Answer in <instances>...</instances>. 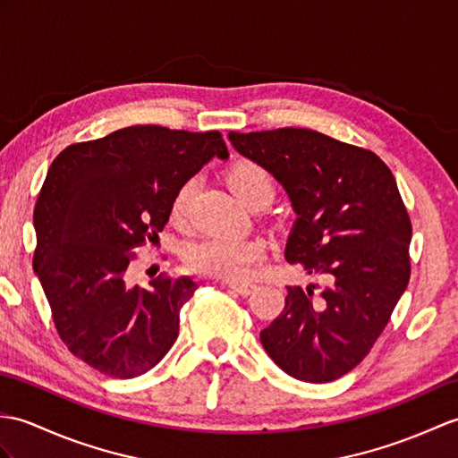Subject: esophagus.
I'll return each instance as SVG.
<instances>
[{
  "instance_id": "esophagus-1",
  "label": "esophagus",
  "mask_w": 458,
  "mask_h": 458,
  "mask_svg": "<svg viewBox=\"0 0 458 458\" xmlns=\"http://www.w3.org/2000/svg\"><path fill=\"white\" fill-rule=\"evenodd\" d=\"M228 289H232V291H236L238 294H242V296H248V294H251V291L255 289V284L253 283H236V281H226L225 283Z\"/></svg>"
}]
</instances>
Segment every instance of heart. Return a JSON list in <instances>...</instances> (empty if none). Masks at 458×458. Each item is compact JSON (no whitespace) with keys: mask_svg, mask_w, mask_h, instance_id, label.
<instances>
[{"mask_svg":"<svg viewBox=\"0 0 458 458\" xmlns=\"http://www.w3.org/2000/svg\"><path fill=\"white\" fill-rule=\"evenodd\" d=\"M232 189L248 207L258 205L263 199L275 197V181L271 174L258 162H238L232 167L228 175ZM197 189V179L191 177L179 185L172 199V220L175 225H185L189 215V205L193 200ZM267 246L258 236L248 238H226V236H207L193 243H189L185 250V265L207 277L218 279H243L248 277L255 263L265 258Z\"/></svg>","mask_w":458,"mask_h":458,"instance_id":"obj_1","label":"heart"}]
</instances>
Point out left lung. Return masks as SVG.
I'll use <instances>...</instances> for the list:
<instances>
[{
  "instance_id": "obj_1",
  "label": "left lung",
  "mask_w": 458,
  "mask_h": 458,
  "mask_svg": "<svg viewBox=\"0 0 458 458\" xmlns=\"http://www.w3.org/2000/svg\"><path fill=\"white\" fill-rule=\"evenodd\" d=\"M228 136L293 200L284 259L324 281L289 286L261 344L286 375L332 382L369 355L410 283L411 222L396 179L375 152L318 131Z\"/></svg>"
}]
</instances>
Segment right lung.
<instances>
[{
	"instance_id": "obj_1",
	"label": "right lung",
	"mask_w": 458,
	"mask_h": 458,
	"mask_svg": "<svg viewBox=\"0 0 458 458\" xmlns=\"http://www.w3.org/2000/svg\"><path fill=\"white\" fill-rule=\"evenodd\" d=\"M212 156L222 132L136 124L76 142L55 157L35 205L33 267L72 355L113 378L156 367L179 334V310L197 283L159 273L129 283L136 248L157 238L183 181Z\"/></svg>"
}]
</instances>
